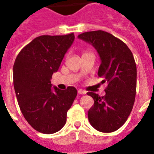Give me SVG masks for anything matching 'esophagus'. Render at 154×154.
<instances>
[{"mask_svg": "<svg viewBox=\"0 0 154 154\" xmlns=\"http://www.w3.org/2000/svg\"><path fill=\"white\" fill-rule=\"evenodd\" d=\"M78 93L79 94H82V95H84V94L86 93V92H85V90H83V89H79Z\"/></svg>", "mask_w": 154, "mask_h": 154, "instance_id": "esophagus-1", "label": "esophagus"}]
</instances>
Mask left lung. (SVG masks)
<instances>
[{"instance_id": "obj_1", "label": "left lung", "mask_w": 154, "mask_h": 154, "mask_svg": "<svg viewBox=\"0 0 154 154\" xmlns=\"http://www.w3.org/2000/svg\"><path fill=\"white\" fill-rule=\"evenodd\" d=\"M78 38L97 50L101 58L98 76L104 79L103 83L107 82L104 96L87 93L94 99L88 112L89 123L99 132H114L126 123L135 102L137 65L133 53L123 41L106 31H87Z\"/></svg>"}]
</instances>
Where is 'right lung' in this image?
<instances>
[{"label":"right lung","instance_id":"obj_1","mask_svg":"<svg viewBox=\"0 0 154 154\" xmlns=\"http://www.w3.org/2000/svg\"><path fill=\"white\" fill-rule=\"evenodd\" d=\"M74 33L42 35L24 46L13 67L14 87L24 117L37 131L55 133L65 126L76 96L75 87H54L51 79L72 44Z\"/></svg>","mask_w":154,"mask_h":154}]
</instances>
